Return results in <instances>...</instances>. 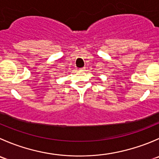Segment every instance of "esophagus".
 Wrapping results in <instances>:
<instances>
[{"label": "esophagus", "instance_id": "34e87169", "mask_svg": "<svg viewBox=\"0 0 159 159\" xmlns=\"http://www.w3.org/2000/svg\"><path fill=\"white\" fill-rule=\"evenodd\" d=\"M85 70V67H82V68L79 69V70Z\"/></svg>", "mask_w": 159, "mask_h": 159}]
</instances>
